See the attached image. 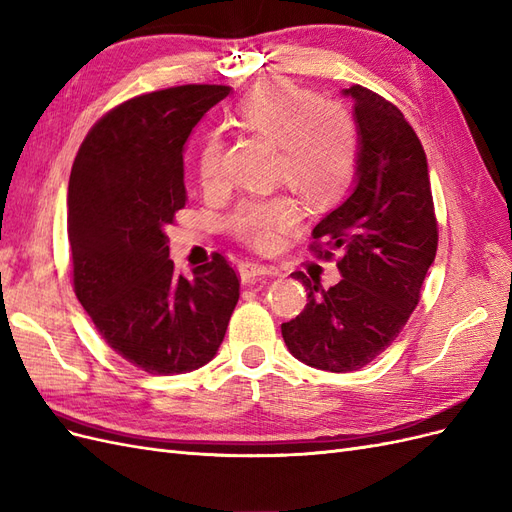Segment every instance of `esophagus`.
<instances>
[{
  "label": "esophagus",
  "mask_w": 512,
  "mask_h": 512,
  "mask_svg": "<svg viewBox=\"0 0 512 512\" xmlns=\"http://www.w3.org/2000/svg\"><path fill=\"white\" fill-rule=\"evenodd\" d=\"M239 273H241V280L250 284L260 275H273L275 269L269 265H262V262H256V260H245L239 265Z\"/></svg>",
  "instance_id": "obj_1"
}]
</instances>
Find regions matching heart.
<instances>
[{
    "mask_svg": "<svg viewBox=\"0 0 512 512\" xmlns=\"http://www.w3.org/2000/svg\"><path fill=\"white\" fill-rule=\"evenodd\" d=\"M237 126L280 145V175L309 203H329L354 175V121L346 108L320 100L314 91L284 79L260 83L235 108ZM226 141L209 130L196 149V173L205 192L224 188ZM299 222V209L288 196L247 198L230 213L228 228L258 250H271L284 230Z\"/></svg>",
    "mask_w": 512,
    "mask_h": 512,
    "instance_id": "b5f03b06",
    "label": "heart"
}]
</instances>
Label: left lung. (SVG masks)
<instances>
[{"label":"left lung","mask_w":512,"mask_h":512,"mask_svg":"<svg viewBox=\"0 0 512 512\" xmlns=\"http://www.w3.org/2000/svg\"><path fill=\"white\" fill-rule=\"evenodd\" d=\"M361 151L354 192L314 230L309 250L344 280L324 290L294 271L307 290L303 312L282 324L288 350L305 365L346 374L371 363L406 327L421 301L438 250L427 158L404 113L352 85Z\"/></svg>","instance_id":"left-lung-1"}]
</instances>
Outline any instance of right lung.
Instances as JSON below:
<instances>
[{"label":"right lung","instance_id":"1","mask_svg":"<svg viewBox=\"0 0 512 512\" xmlns=\"http://www.w3.org/2000/svg\"><path fill=\"white\" fill-rule=\"evenodd\" d=\"M228 85L149 91L102 115L76 153L68 241L76 299L104 342L153 376L185 374L218 352L241 277L215 252L188 280L166 226L185 207L183 145Z\"/></svg>","mask_w":512,"mask_h":512}]
</instances>
